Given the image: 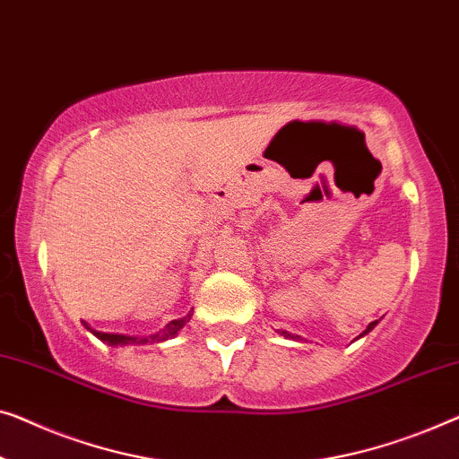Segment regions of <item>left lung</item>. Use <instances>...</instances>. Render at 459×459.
Segmentation results:
<instances>
[{
	"label": "left lung",
	"instance_id": "8db88e82",
	"mask_svg": "<svg viewBox=\"0 0 459 459\" xmlns=\"http://www.w3.org/2000/svg\"><path fill=\"white\" fill-rule=\"evenodd\" d=\"M377 325H378V321H373V323H370V325H368V327H367V329H364V331H362V333L356 337V340H360V337H364V335H367V333H368V331H373V329L377 327ZM277 333H279V335H283V337H285V340H302V337H300V335H294V333H290V331H283V329H279V331H277Z\"/></svg>",
	"mask_w": 459,
	"mask_h": 459
}]
</instances>
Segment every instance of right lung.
Segmentation results:
<instances>
[{
  "instance_id": "obj_1",
  "label": "right lung",
  "mask_w": 459,
  "mask_h": 459,
  "mask_svg": "<svg viewBox=\"0 0 459 459\" xmlns=\"http://www.w3.org/2000/svg\"><path fill=\"white\" fill-rule=\"evenodd\" d=\"M192 315H186L182 318H176V321H171L165 325V329L159 331L155 335H149V337H136V335H122V333H103V331H97L92 329L89 323H84V327L91 331L92 335L99 337V340L109 343V345H128V343H157V342H165V340H171V337L178 335V331H180L186 323L190 321Z\"/></svg>"
}]
</instances>
